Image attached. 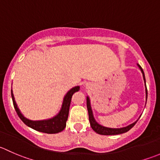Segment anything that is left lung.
I'll use <instances>...</instances> for the list:
<instances>
[{
	"mask_svg": "<svg viewBox=\"0 0 160 160\" xmlns=\"http://www.w3.org/2000/svg\"><path fill=\"white\" fill-rule=\"evenodd\" d=\"M137 66L138 67L139 70H141L143 76V80H144L145 82V87H146V100L147 101V88H146V78H145V74L144 72H143L142 68L140 67L138 64H137ZM87 108H88V115H89V121L90 126H91L92 129L95 132H97L98 134H100V135H119V134L125 133L128 131H129L134 125H135L138 120L136 122H133L132 124H130L128 126L122 127V128H109V127H105L104 125H101V124L98 123L94 118V116H93V111H92L91 108V104H90V100L89 96L87 97Z\"/></svg>",
	"mask_w": 160,
	"mask_h": 160,
	"instance_id": "obj_1",
	"label": "left lung"
}]
</instances>
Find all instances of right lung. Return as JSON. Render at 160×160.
Here are the masks:
<instances>
[{
	"label": "right lung",
	"mask_w": 160,
	"mask_h": 160,
	"mask_svg": "<svg viewBox=\"0 0 160 160\" xmlns=\"http://www.w3.org/2000/svg\"><path fill=\"white\" fill-rule=\"evenodd\" d=\"M80 90V86H76L71 89L66 93L63 98L62 106L61 108L58 112L57 114L53 116L52 118H50L48 119H43V120L34 121L25 118L23 114H22L21 111L19 110L16 101L14 100L13 91L11 90V98H12L13 104H14V109L17 112L18 115L21 118V120L30 128L38 131V132H43V133L47 134H56L62 132L64 130L67 125V121L68 118L69 111H70V106L71 103V98H72V94L75 92Z\"/></svg>",
	"instance_id": "add662e5"
}]
</instances>
